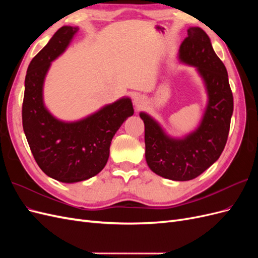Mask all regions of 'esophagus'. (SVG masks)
Instances as JSON below:
<instances>
[{"label":"esophagus","instance_id":"esophagus-1","mask_svg":"<svg viewBox=\"0 0 258 258\" xmlns=\"http://www.w3.org/2000/svg\"><path fill=\"white\" fill-rule=\"evenodd\" d=\"M144 103H145L144 97L140 96V95H137V96L134 97V104H135V106H136L137 108L142 107V106L144 105Z\"/></svg>","mask_w":258,"mask_h":258}]
</instances>
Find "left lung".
Instances as JSON below:
<instances>
[{"mask_svg": "<svg viewBox=\"0 0 258 258\" xmlns=\"http://www.w3.org/2000/svg\"><path fill=\"white\" fill-rule=\"evenodd\" d=\"M187 32L177 59L196 69L208 98L197 128L183 137H172L150 114L140 113L145 126L147 166L154 173L172 181L197 177L220 158L233 112L227 70L215 53L210 37L199 27H190Z\"/></svg>", "mask_w": 258, "mask_h": 258, "instance_id": "1", "label": "left lung"}]
</instances>
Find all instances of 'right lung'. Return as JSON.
Segmentation results:
<instances>
[{
  "label": "right lung",
  "instance_id": "add662e5",
  "mask_svg": "<svg viewBox=\"0 0 258 258\" xmlns=\"http://www.w3.org/2000/svg\"><path fill=\"white\" fill-rule=\"evenodd\" d=\"M79 30V27H61L30 62L22 104V127L36 163L46 175L68 184L85 181L101 172L110 156L113 137L123 121L134 115L129 97L73 121L57 118L45 105L46 75Z\"/></svg>",
  "mask_w": 258,
  "mask_h": 258
}]
</instances>
